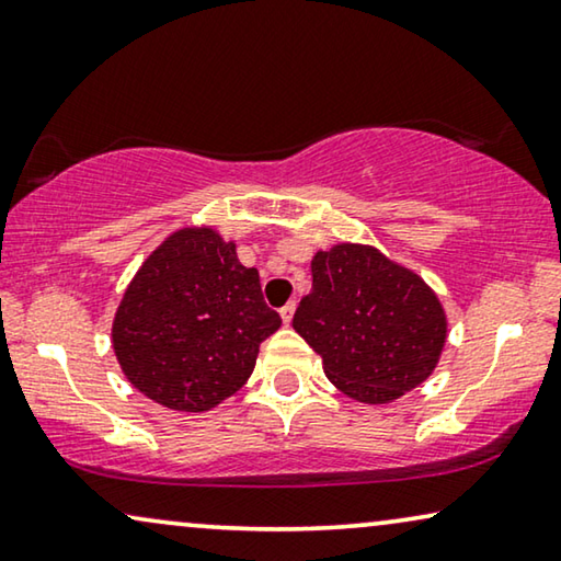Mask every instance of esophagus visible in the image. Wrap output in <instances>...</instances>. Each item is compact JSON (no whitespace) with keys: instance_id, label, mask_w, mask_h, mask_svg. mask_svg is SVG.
<instances>
[{"instance_id":"obj_1","label":"esophagus","mask_w":561,"mask_h":561,"mask_svg":"<svg viewBox=\"0 0 561 561\" xmlns=\"http://www.w3.org/2000/svg\"><path fill=\"white\" fill-rule=\"evenodd\" d=\"M294 313H296V300H288V304L280 308V319H283V323L294 321Z\"/></svg>"}]
</instances>
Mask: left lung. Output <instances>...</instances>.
<instances>
[{"mask_svg":"<svg viewBox=\"0 0 561 561\" xmlns=\"http://www.w3.org/2000/svg\"><path fill=\"white\" fill-rule=\"evenodd\" d=\"M311 275L294 329L321 354L331 385L356 402L387 404L433 375L448 319L417 273L371 245L339 242L313 255Z\"/></svg>","mask_w":561,"mask_h":561,"instance_id":"8db88e82","label":"left lung"}]
</instances>
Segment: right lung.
<instances>
[{
    "mask_svg": "<svg viewBox=\"0 0 561 561\" xmlns=\"http://www.w3.org/2000/svg\"><path fill=\"white\" fill-rule=\"evenodd\" d=\"M280 327L261 275L213 227H182L146 257L113 319L126 379L176 412L213 410L253 375Z\"/></svg>",
    "mask_w": 561,
    "mask_h": 561,
    "instance_id": "right-lung-1",
    "label": "right lung"
}]
</instances>
